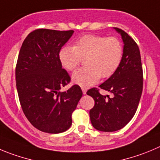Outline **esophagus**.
<instances>
[{"instance_id": "esophagus-1", "label": "esophagus", "mask_w": 160, "mask_h": 160, "mask_svg": "<svg viewBox=\"0 0 160 160\" xmlns=\"http://www.w3.org/2000/svg\"><path fill=\"white\" fill-rule=\"evenodd\" d=\"M81 89H82V92H83V95H85L86 92H87V88H81Z\"/></svg>"}]
</instances>
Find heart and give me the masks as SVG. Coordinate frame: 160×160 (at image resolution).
<instances>
[{
    "instance_id": "1",
    "label": "heart",
    "mask_w": 160,
    "mask_h": 160,
    "mask_svg": "<svg viewBox=\"0 0 160 160\" xmlns=\"http://www.w3.org/2000/svg\"><path fill=\"white\" fill-rule=\"evenodd\" d=\"M123 56L122 42L115 37L88 35L80 37L74 46H65L59 52L60 62L68 71H73L85 59L88 67L77 70L72 81L83 88L95 84L99 78L111 77L118 68Z\"/></svg>"
}]
</instances>
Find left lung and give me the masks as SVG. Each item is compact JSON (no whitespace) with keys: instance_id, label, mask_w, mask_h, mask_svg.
I'll use <instances>...</instances> for the list:
<instances>
[{"instance_id":"obj_1","label":"left lung","mask_w":160,"mask_h":160,"mask_svg":"<svg viewBox=\"0 0 160 160\" xmlns=\"http://www.w3.org/2000/svg\"><path fill=\"white\" fill-rule=\"evenodd\" d=\"M124 42L123 56L117 71L98 87L112 95H102L93 88L87 92L95 100L91 122L95 129L114 132L122 129L133 118L143 90V69L140 50L123 30L114 28Z\"/></svg>"}]
</instances>
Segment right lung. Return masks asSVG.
Returning <instances> with one entry per match:
<instances>
[{"instance_id": "1", "label": "right lung", "mask_w": 160, "mask_h": 160, "mask_svg": "<svg viewBox=\"0 0 160 160\" xmlns=\"http://www.w3.org/2000/svg\"><path fill=\"white\" fill-rule=\"evenodd\" d=\"M74 31L37 29L22 44L16 67V88L22 110L31 125L48 133L65 132L83 92L62 68L59 52Z\"/></svg>"}]
</instances>
